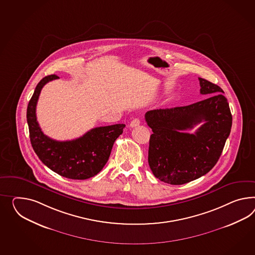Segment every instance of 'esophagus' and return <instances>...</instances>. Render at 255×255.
I'll return each instance as SVG.
<instances>
[{
    "label": "esophagus",
    "instance_id": "esophagus-1",
    "mask_svg": "<svg viewBox=\"0 0 255 255\" xmlns=\"http://www.w3.org/2000/svg\"><path fill=\"white\" fill-rule=\"evenodd\" d=\"M140 124V120L138 119V118H135V119H133L132 121L130 122V128H136L137 127L138 125Z\"/></svg>",
    "mask_w": 255,
    "mask_h": 255
}]
</instances>
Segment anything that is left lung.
<instances>
[{"label":"left lung","mask_w":255,"mask_h":255,"mask_svg":"<svg viewBox=\"0 0 255 255\" xmlns=\"http://www.w3.org/2000/svg\"><path fill=\"white\" fill-rule=\"evenodd\" d=\"M203 95L192 105L150 110L145 120L152 130L148 162L158 179L182 185L204 176L217 163L232 126L227 98L219 86L199 78ZM204 124L193 134L183 131Z\"/></svg>","instance_id":"8db88e82"}]
</instances>
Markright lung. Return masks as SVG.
Returning <instances> with one entry per match:
<instances>
[{
    "mask_svg": "<svg viewBox=\"0 0 255 255\" xmlns=\"http://www.w3.org/2000/svg\"><path fill=\"white\" fill-rule=\"evenodd\" d=\"M50 75L36 87L26 109V120L33 150L39 160L53 172L70 179H87L97 175L107 163L113 145L124 129V124L92 128L82 137L58 141L47 137L39 128L36 106L39 93L46 83L57 79Z\"/></svg>",
    "mask_w": 255,
    "mask_h": 255,
    "instance_id": "1",
    "label": "right lung"
}]
</instances>
